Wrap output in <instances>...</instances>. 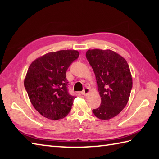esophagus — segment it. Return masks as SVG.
<instances>
[{
	"label": "esophagus",
	"mask_w": 159,
	"mask_h": 159,
	"mask_svg": "<svg viewBox=\"0 0 159 159\" xmlns=\"http://www.w3.org/2000/svg\"><path fill=\"white\" fill-rule=\"evenodd\" d=\"M90 88H88V87L85 88L84 90H83V91L82 92V95H83L84 96H87L88 94L90 93Z\"/></svg>",
	"instance_id": "1"
}]
</instances>
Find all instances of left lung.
<instances>
[{
    "instance_id": "obj_1",
    "label": "left lung",
    "mask_w": 159,
    "mask_h": 159,
    "mask_svg": "<svg viewBox=\"0 0 159 159\" xmlns=\"http://www.w3.org/2000/svg\"><path fill=\"white\" fill-rule=\"evenodd\" d=\"M86 58L95 74L101 104L93 112L101 120H109L125 108L133 79L127 61L111 50H88Z\"/></svg>"
}]
</instances>
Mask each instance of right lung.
Segmentation results:
<instances>
[{"instance_id":"obj_1","label":"right lung","mask_w":159,"mask_h":159,"mask_svg":"<svg viewBox=\"0 0 159 159\" xmlns=\"http://www.w3.org/2000/svg\"><path fill=\"white\" fill-rule=\"evenodd\" d=\"M79 56L74 50L51 52L29 66L25 87L32 105L43 116L59 120L71 111L76 97L69 95L66 72Z\"/></svg>"}]
</instances>
